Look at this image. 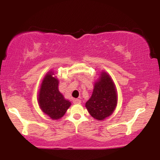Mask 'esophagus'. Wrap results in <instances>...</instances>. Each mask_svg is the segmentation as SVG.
I'll list each match as a JSON object with an SVG mask.
<instances>
[{
  "mask_svg": "<svg viewBox=\"0 0 160 160\" xmlns=\"http://www.w3.org/2000/svg\"><path fill=\"white\" fill-rule=\"evenodd\" d=\"M72 102H73L74 104H80L81 100L78 99H74L73 100H72Z\"/></svg>",
  "mask_w": 160,
  "mask_h": 160,
  "instance_id": "1",
  "label": "esophagus"
}]
</instances>
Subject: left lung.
Instances as JSON below:
<instances>
[{
	"instance_id": "obj_1",
	"label": "left lung",
	"mask_w": 160,
	"mask_h": 160,
	"mask_svg": "<svg viewBox=\"0 0 160 160\" xmlns=\"http://www.w3.org/2000/svg\"><path fill=\"white\" fill-rule=\"evenodd\" d=\"M116 86L108 73L102 72L98 80L94 83L93 92L85 107L90 114L97 120L109 117L117 104Z\"/></svg>"
}]
</instances>
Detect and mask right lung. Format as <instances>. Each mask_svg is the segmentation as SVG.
<instances>
[{
  "label": "right lung",
  "instance_id": "add662e5",
  "mask_svg": "<svg viewBox=\"0 0 160 160\" xmlns=\"http://www.w3.org/2000/svg\"><path fill=\"white\" fill-rule=\"evenodd\" d=\"M48 72L42 80L38 96V102L43 112L51 119L61 118L70 107V103L58 90V80Z\"/></svg>",
  "mask_w": 160,
  "mask_h": 160
}]
</instances>
